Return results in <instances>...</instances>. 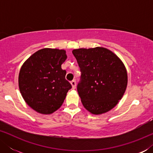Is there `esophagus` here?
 <instances>
[{"instance_id":"obj_1","label":"esophagus","mask_w":153,"mask_h":153,"mask_svg":"<svg viewBox=\"0 0 153 153\" xmlns=\"http://www.w3.org/2000/svg\"><path fill=\"white\" fill-rule=\"evenodd\" d=\"M71 84H72V88H73V89L76 88V81H75V80H72V81H71Z\"/></svg>"}]
</instances>
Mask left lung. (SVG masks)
Masks as SVG:
<instances>
[{"label": "left lung", "mask_w": 153, "mask_h": 153, "mask_svg": "<svg viewBox=\"0 0 153 153\" xmlns=\"http://www.w3.org/2000/svg\"><path fill=\"white\" fill-rule=\"evenodd\" d=\"M72 53L81 72L77 91L85 109L95 115L112 109L127 88V73L123 62L104 47L74 49Z\"/></svg>", "instance_id": "1"}]
</instances>
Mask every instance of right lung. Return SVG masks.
Wrapping results in <instances>:
<instances>
[{
	"label": "right lung",
	"mask_w": 153,
	"mask_h": 153,
	"mask_svg": "<svg viewBox=\"0 0 153 153\" xmlns=\"http://www.w3.org/2000/svg\"><path fill=\"white\" fill-rule=\"evenodd\" d=\"M67 59L63 49L45 48L27 59L19 74L23 98L35 111L51 114L63 103L72 85L65 79L61 65Z\"/></svg>",
	"instance_id": "add662e5"
}]
</instances>
